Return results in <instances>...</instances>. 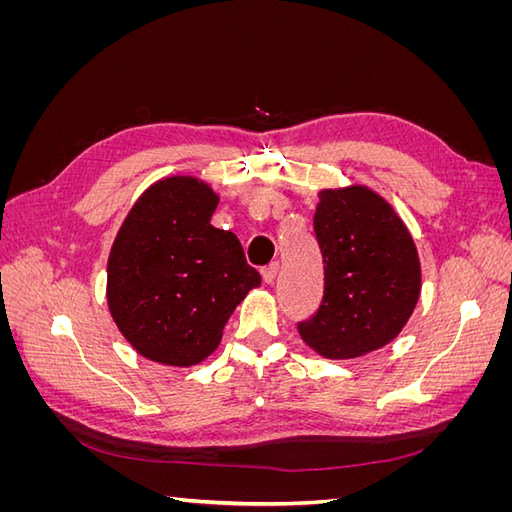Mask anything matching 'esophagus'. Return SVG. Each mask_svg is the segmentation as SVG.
Instances as JSON below:
<instances>
[{
	"label": "esophagus",
	"instance_id": "obj_1",
	"mask_svg": "<svg viewBox=\"0 0 512 512\" xmlns=\"http://www.w3.org/2000/svg\"><path fill=\"white\" fill-rule=\"evenodd\" d=\"M277 271H280V265H277V262H271V265L262 267L260 273H262V280H265V284H273L275 282Z\"/></svg>",
	"mask_w": 512,
	"mask_h": 512
}]
</instances>
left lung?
<instances>
[{
	"label": "left lung",
	"mask_w": 512,
	"mask_h": 512,
	"mask_svg": "<svg viewBox=\"0 0 512 512\" xmlns=\"http://www.w3.org/2000/svg\"><path fill=\"white\" fill-rule=\"evenodd\" d=\"M314 232L324 262V294L301 320L303 342L327 359H354L404 329L421 294V262L406 224L363 185L322 190Z\"/></svg>",
	"instance_id": "left-lung-1"
}]
</instances>
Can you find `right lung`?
<instances>
[{
    "label": "right lung",
    "mask_w": 512,
    "mask_h": 512,
    "mask_svg": "<svg viewBox=\"0 0 512 512\" xmlns=\"http://www.w3.org/2000/svg\"><path fill=\"white\" fill-rule=\"evenodd\" d=\"M218 200L203 181L168 177L136 200L117 232L108 309L149 361L190 367L207 359L230 314L260 284L239 239L211 226Z\"/></svg>",
    "instance_id": "add662e5"
}]
</instances>
